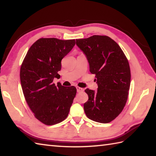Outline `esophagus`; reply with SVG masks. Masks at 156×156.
<instances>
[{"label":"esophagus","mask_w":156,"mask_h":156,"mask_svg":"<svg viewBox=\"0 0 156 156\" xmlns=\"http://www.w3.org/2000/svg\"><path fill=\"white\" fill-rule=\"evenodd\" d=\"M76 90H77L78 92H83L84 91V89L80 87H76Z\"/></svg>","instance_id":"obj_1"}]
</instances>
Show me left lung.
I'll return each instance as SVG.
<instances>
[{
  "mask_svg": "<svg viewBox=\"0 0 156 156\" xmlns=\"http://www.w3.org/2000/svg\"><path fill=\"white\" fill-rule=\"evenodd\" d=\"M76 41L98 84L96 92L85 90L88 96L84 104L86 115L94 121L108 123L121 113L127 101L131 82L128 60L120 46L108 36L93 35Z\"/></svg>",
  "mask_w": 156,
  "mask_h": 156,
  "instance_id": "obj_1",
  "label": "left lung"
}]
</instances>
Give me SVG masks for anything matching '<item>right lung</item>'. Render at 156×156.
Segmentation results:
<instances>
[{"label":"right lung","instance_id":"1","mask_svg":"<svg viewBox=\"0 0 156 156\" xmlns=\"http://www.w3.org/2000/svg\"><path fill=\"white\" fill-rule=\"evenodd\" d=\"M76 44L75 39L41 38L29 48L23 59L20 79L25 98L35 117L47 125L68 117L76 88L53 83L59 78L61 61Z\"/></svg>","mask_w":156,"mask_h":156}]
</instances>
